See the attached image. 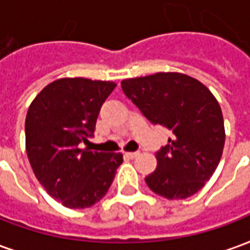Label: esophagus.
<instances>
[{
    "instance_id": "esophagus-1",
    "label": "esophagus",
    "mask_w": 250,
    "mask_h": 250,
    "mask_svg": "<svg viewBox=\"0 0 250 250\" xmlns=\"http://www.w3.org/2000/svg\"><path fill=\"white\" fill-rule=\"evenodd\" d=\"M125 155L128 158H131V159H134V158H136L138 155H139V151H131V152H125Z\"/></svg>"
}]
</instances>
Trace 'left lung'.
Wrapping results in <instances>:
<instances>
[{"label": "left lung", "instance_id": "8db88e82", "mask_svg": "<svg viewBox=\"0 0 250 250\" xmlns=\"http://www.w3.org/2000/svg\"><path fill=\"white\" fill-rule=\"evenodd\" d=\"M152 125L171 131L155 154L157 168L145 181L158 195L184 199L204 188L218 166L225 145L222 111L209 88L179 72H158L122 82Z\"/></svg>", "mask_w": 250, "mask_h": 250}]
</instances>
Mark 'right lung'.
Here are the masks:
<instances>
[{
	"label": "right lung",
	"mask_w": 250,
	"mask_h": 250,
	"mask_svg": "<svg viewBox=\"0 0 250 250\" xmlns=\"http://www.w3.org/2000/svg\"><path fill=\"white\" fill-rule=\"evenodd\" d=\"M114 82L64 77L48 84L30 103L25 147L36 178L52 198L85 209L103 198L123 162L120 152L80 148L92 136Z\"/></svg>",
	"instance_id": "1"
}]
</instances>
